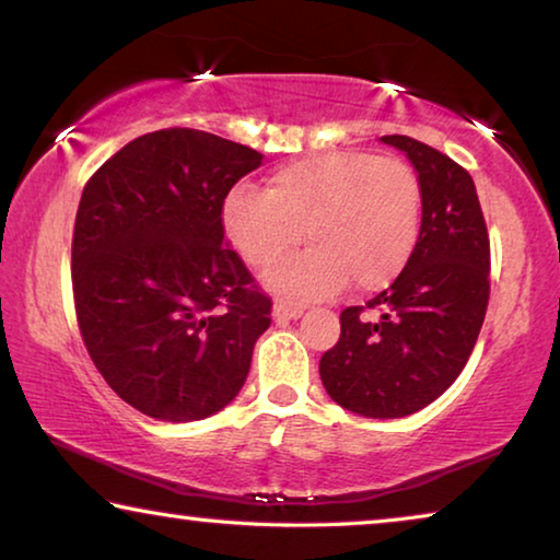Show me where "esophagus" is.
<instances>
[{
	"label": "esophagus",
	"instance_id": "34e87169",
	"mask_svg": "<svg viewBox=\"0 0 560 560\" xmlns=\"http://www.w3.org/2000/svg\"><path fill=\"white\" fill-rule=\"evenodd\" d=\"M303 311L299 306H289V303H273V318L277 320H291V318H299Z\"/></svg>",
	"mask_w": 560,
	"mask_h": 560
}]
</instances>
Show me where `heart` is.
Instances as JSON below:
<instances>
[{"label":"heart","instance_id":"heart-1","mask_svg":"<svg viewBox=\"0 0 560 560\" xmlns=\"http://www.w3.org/2000/svg\"><path fill=\"white\" fill-rule=\"evenodd\" d=\"M422 189L400 158L340 150L273 170L267 192L236 185L222 205V224L252 269H267L303 235L312 249L275 265L267 287L308 301L338 291L390 283L420 234Z\"/></svg>","mask_w":560,"mask_h":560}]
</instances>
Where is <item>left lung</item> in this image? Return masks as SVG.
Segmentation results:
<instances>
[{"label": "left lung", "instance_id": "obj_1", "mask_svg": "<svg viewBox=\"0 0 560 560\" xmlns=\"http://www.w3.org/2000/svg\"><path fill=\"white\" fill-rule=\"evenodd\" d=\"M381 140L417 170L420 234L390 287L340 314V338L318 373L340 407L387 420L428 407L464 371L485 324L491 254L467 170L415 138Z\"/></svg>", "mask_w": 560, "mask_h": 560}]
</instances>
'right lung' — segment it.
<instances>
[{
	"mask_svg": "<svg viewBox=\"0 0 560 560\" xmlns=\"http://www.w3.org/2000/svg\"><path fill=\"white\" fill-rule=\"evenodd\" d=\"M261 153L192 128L145 132L83 187L71 242L75 320L120 400L205 420L242 390L271 299L224 240L222 205Z\"/></svg>",
	"mask_w": 560,
	"mask_h": 560,
	"instance_id": "obj_1",
	"label": "right lung"
}]
</instances>
